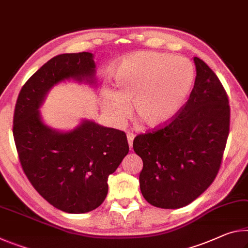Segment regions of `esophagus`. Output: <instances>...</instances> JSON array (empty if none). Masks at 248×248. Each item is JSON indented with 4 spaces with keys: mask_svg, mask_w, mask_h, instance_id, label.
Masks as SVG:
<instances>
[{
    "mask_svg": "<svg viewBox=\"0 0 248 248\" xmlns=\"http://www.w3.org/2000/svg\"><path fill=\"white\" fill-rule=\"evenodd\" d=\"M127 139H128V143H129V147L130 149H132V143H133V139H135V135L131 132H128L127 133Z\"/></svg>",
    "mask_w": 248,
    "mask_h": 248,
    "instance_id": "esophagus-1",
    "label": "esophagus"
}]
</instances>
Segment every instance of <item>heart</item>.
I'll return each mask as SVG.
<instances>
[{
  "label": "heart",
  "instance_id": "obj_1",
  "mask_svg": "<svg viewBox=\"0 0 248 248\" xmlns=\"http://www.w3.org/2000/svg\"><path fill=\"white\" fill-rule=\"evenodd\" d=\"M191 62L182 56L139 52L120 61L111 74L113 90L101 95L106 115L115 124L129 112L127 104L147 127L158 128L174 119L194 84Z\"/></svg>",
  "mask_w": 248,
  "mask_h": 248
}]
</instances>
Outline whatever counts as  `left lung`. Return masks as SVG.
I'll return each mask as SVG.
<instances>
[{
	"label": "left lung",
	"instance_id": "obj_1",
	"mask_svg": "<svg viewBox=\"0 0 248 248\" xmlns=\"http://www.w3.org/2000/svg\"><path fill=\"white\" fill-rule=\"evenodd\" d=\"M194 87L170 124L137 136L133 150L143 162L140 190L155 207L180 209L213 182L230 132L229 97L215 73L199 57Z\"/></svg>",
	"mask_w": 248,
	"mask_h": 248
}]
</instances>
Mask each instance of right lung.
Returning <instances> with one entry per match:
<instances>
[{"label":"right lung","mask_w":248,"mask_h":248,"mask_svg":"<svg viewBox=\"0 0 248 248\" xmlns=\"http://www.w3.org/2000/svg\"><path fill=\"white\" fill-rule=\"evenodd\" d=\"M92 53L62 54L39 68L23 86L15 105L13 136L27 179L47 202L66 213L97 209L108 193V176L128 155L124 131L82 120L58 131L42 120L47 93L65 80L95 85Z\"/></svg>","instance_id":"right-lung-1"}]
</instances>
